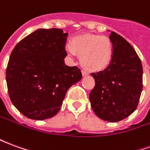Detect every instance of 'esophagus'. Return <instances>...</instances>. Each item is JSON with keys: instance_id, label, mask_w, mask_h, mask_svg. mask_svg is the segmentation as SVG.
<instances>
[{"instance_id": "34e87169", "label": "esophagus", "mask_w": 150, "mask_h": 150, "mask_svg": "<svg viewBox=\"0 0 150 150\" xmlns=\"http://www.w3.org/2000/svg\"><path fill=\"white\" fill-rule=\"evenodd\" d=\"M82 75H83V76H86V75H89V73H88V71H82Z\"/></svg>"}]
</instances>
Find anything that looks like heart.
Here are the masks:
<instances>
[{"label":"heart","instance_id":"obj_1","mask_svg":"<svg viewBox=\"0 0 150 150\" xmlns=\"http://www.w3.org/2000/svg\"><path fill=\"white\" fill-rule=\"evenodd\" d=\"M65 50L71 59L80 54V62L85 68L101 71L110 63L113 55L112 42L109 38L99 34H85L75 37L66 44Z\"/></svg>","mask_w":150,"mask_h":150}]
</instances>
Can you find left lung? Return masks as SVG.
<instances>
[{
  "label": "left lung",
  "instance_id": "obj_1",
  "mask_svg": "<svg viewBox=\"0 0 150 150\" xmlns=\"http://www.w3.org/2000/svg\"><path fill=\"white\" fill-rule=\"evenodd\" d=\"M109 38L113 46L112 59L104 71L91 74L96 85L89 99L99 118L117 122L137 107L143 88V69L135 50L124 38L112 31Z\"/></svg>",
  "mask_w": 150,
  "mask_h": 150
}]
</instances>
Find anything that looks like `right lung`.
<instances>
[{"label": "right lung", "mask_w": 150, "mask_h": 150, "mask_svg": "<svg viewBox=\"0 0 150 150\" xmlns=\"http://www.w3.org/2000/svg\"><path fill=\"white\" fill-rule=\"evenodd\" d=\"M67 36L62 29H38L12 51L6 69L8 96L30 119L55 116L67 90L81 80V71L64 62Z\"/></svg>", "instance_id": "obj_1"}]
</instances>
